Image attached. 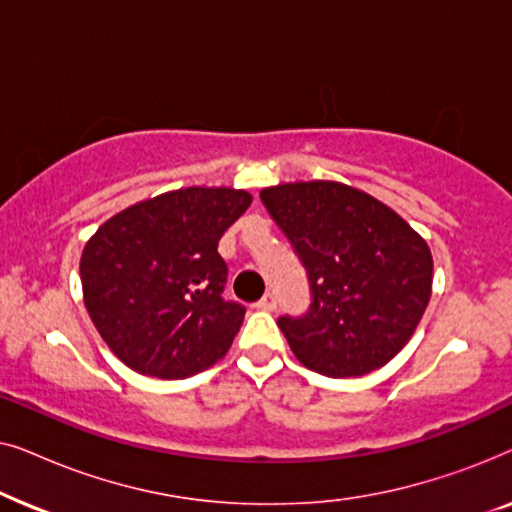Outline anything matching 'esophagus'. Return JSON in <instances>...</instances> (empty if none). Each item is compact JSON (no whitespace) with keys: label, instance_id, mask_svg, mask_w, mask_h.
Segmentation results:
<instances>
[{"label":"esophagus","instance_id":"obj_1","mask_svg":"<svg viewBox=\"0 0 512 512\" xmlns=\"http://www.w3.org/2000/svg\"><path fill=\"white\" fill-rule=\"evenodd\" d=\"M256 307H258V310H265V312H275L277 310V296H275V293H265V296L256 303Z\"/></svg>","mask_w":512,"mask_h":512}]
</instances>
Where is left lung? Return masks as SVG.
<instances>
[{"mask_svg": "<svg viewBox=\"0 0 512 512\" xmlns=\"http://www.w3.org/2000/svg\"><path fill=\"white\" fill-rule=\"evenodd\" d=\"M310 284L307 312L277 319L305 368L359 377L401 352L431 298L426 242L394 209L335 181L261 191Z\"/></svg>", "mask_w": 512, "mask_h": 512, "instance_id": "1", "label": "left lung"}]
</instances>
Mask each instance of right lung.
<instances>
[{
    "mask_svg": "<svg viewBox=\"0 0 512 512\" xmlns=\"http://www.w3.org/2000/svg\"><path fill=\"white\" fill-rule=\"evenodd\" d=\"M251 205L235 188H181L111 216L81 256L90 319L125 366L184 380L223 359L247 307L223 298L219 240Z\"/></svg>",
    "mask_w": 512,
    "mask_h": 512,
    "instance_id": "right-lung-1",
    "label": "right lung"
}]
</instances>
